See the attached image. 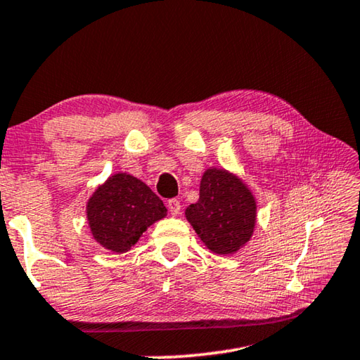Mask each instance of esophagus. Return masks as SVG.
Returning a JSON list of instances; mask_svg holds the SVG:
<instances>
[{"label": "esophagus", "mask_w": 360, "mask_h": 360, "mask_svg": "<svg viewBox=\"0 0 360 360\" xmlns=\"http://www.w3.org/2000/svg\"><path fill=\"white\" fill-rule=\"evenodd\" d=\"M168 210L173 216H178L181 211V202L176 200V198H171V200L168 202Z\"/></svg>", "instance_id": "34e87169"}]
</instances>
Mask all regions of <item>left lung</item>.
Returning <instances> with one entry per match:
<instances>
[{
	"label": "left lung",
	"instance_id": "8db88e82",
	"mask_svg": "<svg viewBox=\"0 0 360 360\" xmlns=\"http://www.w3.org/2000/svg\"><path fill=\"white\" fill-rule=\"evenodd\" d=\"M256 210V197L242 178L211 167L202 176L198 202L186 208V219L211 253L227 256L252 240Z\"/></svg>",
	"mask_w": 360,
	"mask_h": 360
}]
</instances>
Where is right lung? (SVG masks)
<instances>
[{"instance_id": "1", "label": "right lung", "mask_w": 360, "mask_h": 360, "mask_svg": "<svg viewBox=\"0 0 360 360\" xmlns=\"http://www.w3.org/2000/svg\"><path fill=\"white\" fill-rule=\"evenodd\" d=\"M167 208L146 182L128 173L108 176L86 203L91 236L112 253H127Z\"/></svg>"}]
</instances>
